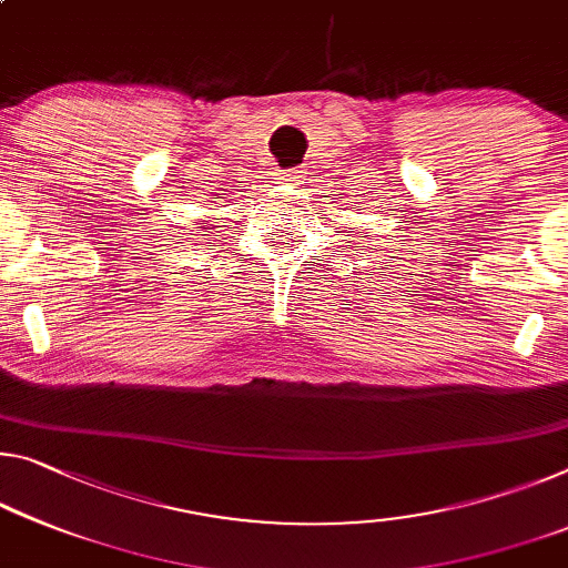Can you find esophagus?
Wrapping results in <instances>:
<instances>
[{
    "instance_id": "obj_1",
    "label": "esophagus",
    "mask_w": 568,
    "mask_h": 568,
    "mask_svg": "<svg viewBox=\"0 0 568 568\" xmlns=\"http://www.w3.org/2000/svg\"><path fill=\"white\" fill-rule=\"evenodd\" d=\"M277 179H281L283 184H291V186H298L303 182V171L301 169H291V171H281L277 174Z\"/></svg>"
}]
</instances>
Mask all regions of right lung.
Returning a JSON list of instances; mask_svg holds the SVG:
<instances>
[{"mask_svg":"<svg viewBox=\"0 0 568 568\" xmlns=\"http://www.w3.org/2000/svg\"><path fill=\"white\" fill-rule=\"evenodd\" d=\"M204 230H206V227H204Z\"/></svg>","mask_w":568,"mask_h":568,"instance_id":"right-lung-1","label":"right lung"}]
</instances>
